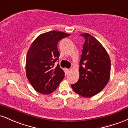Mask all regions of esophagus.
<instances>
[{
	"label": "esophagus",
	"instance_id": "obj_1",
	"mask_svg": "<svg viewBox=\"0 0 128 128\" xmlns=\"http://www.w3.org/2000/svg\"><path fill=\"white\" fill-rule=\"evenodd\" d=\"M65 71H66V72L67 74H68V73L70 72V70H69V69H65Z\"/></svg>",
	"mask_w": 128,
	"mask_h": 128
}]
</instances>
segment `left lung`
<instances>
[{
    "mask_svg": "<svg viewBox=\"0 0 128 128\" xmlns=\"http://www.w3.org/2000/svg\"><path fill=\"white\" fill-rule=\"evenodd\" d=\"M85 38L80 61L79 78L71 84L75 92L84 97L96 95L108 83L110 74V60L104 47L88 33Z\"/></svg>",
    "mask_w": 128,
    "mask_h": 128,
    "instance_id": "obj_1",
    "label": "left lung"
}]
</instances>
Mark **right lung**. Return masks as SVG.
Segmentation results:
<instances>
[{"label":"right lung","instance_id":"obj_1","mask_svg":"<svg viewBox=\"0 0 128 128\" xmlns=\"http://www.w3.org/2000/svg\"><path fill=\"white\" fill-rule=\"evenodd\" d=\"M70 34L51 31L44 33L34 40L27 52L26 77L36 91L43 94L52 93L64 77V70L57 64L60 53L58 41Z\"/></svg>","mask_w":128,"mask_h":128}]
</instances>
